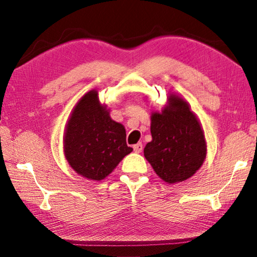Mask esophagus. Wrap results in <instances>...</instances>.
<instances>
[{
	"mask_svg": "<svg viewBox=\"0 0 257 257\" xmlns=\"http://www.w3.org/2000/svg\"><path fill=\"white\" fill-rule=\"evenodd\" d=\"M133 149L135 152H136V153H141V152L143 151V144L142 143H138V144L133 146Z\"/></svg>",
	"mask_w": 257,
	"mask_h": 257,
	"instance_id": "esophagus-1",
	"label": "esophagus"
}]
</instances>
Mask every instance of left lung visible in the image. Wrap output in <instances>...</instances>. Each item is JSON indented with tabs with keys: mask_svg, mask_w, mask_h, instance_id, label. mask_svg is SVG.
<instances>
[{
	"mask_svg": "<svg viewBox=\"0 0 257 257\" xmlns=\"http://www.w3.org/2000/svg\"><path fill=\"white\" fill-rule=\"evenodd\" d=\"M151 135L144 156L168 184L189 179L205 161L207 146L202 124L189 103L176 94H169L161 112L151 113Z\"/></svg>",
	"mask_w": 257,
	"mask_h": 257,
	"instance_id": "left-lung-1",
	"label": "left lung"
}]
</instances>
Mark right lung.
<instances>
[{
	"label": "right lung",
	"mask_w": 257,
	"mask_h": 257,
	"mask_svg": "<svg viewBox=\"0 0 257 257\" xmlns=\"http://www.w3.org/2000/svg\"><path fill=\"white\" fill-rule=\"evenodd\" d=\"M66 160L78 175L101 181L133 152L125 143L122 123L112 120L110 108L99 102L98 92L82 95L72 108L63 136Z\"/></svg>",
	"instance_id": "add662e5"
}]
</instances>
